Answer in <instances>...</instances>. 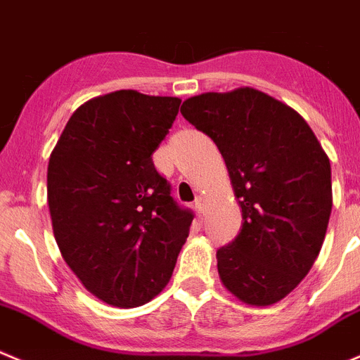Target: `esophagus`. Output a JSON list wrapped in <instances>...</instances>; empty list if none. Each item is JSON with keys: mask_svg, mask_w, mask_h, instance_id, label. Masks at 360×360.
I'll list each match as a JSON object with an SVG mask.
<instances>
[{"mask_svg": "<svg viewBox=\"0 0 360 360\" xmlns=\"http://www.w3.org/2000/svg\"><path fill=\"white\" fill-rule=\"evenodd\" d=\"M194 207H196L198 214L200 215H205V212H207V200L205 198H196V201H194Z\"/></svg>", "mask_w": 360, "mask_h": 360, "instance_id": "1", "label": "esophagus"}]
</instances>
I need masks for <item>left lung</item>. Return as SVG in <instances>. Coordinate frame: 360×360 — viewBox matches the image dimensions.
I'll use <instances>...</instances> for the list:
<instances>
[{"instance_id": "obj_1", "label": "left lung", "mask_w": 360, "mask_h": 360, "mask_svg": "<svg viewBox=\"0 0 360 360\" xmlns=\"http://www.w3.org/2000/svg\"><path fill=\"white\" fill-rule=\"evenodd\" d=\"M180 111L214 139L242 208L240 233L217 251L221 283L248 306H272L320 255L330 160L295 109L256 88L196 95Z\"/></svg>"}]
</instances>
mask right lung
I'll list each match as a JSON object with an SVG mask.
<instances>
[{
  "mask_svg": "<svg viewBox=\"0 0 360 360\" xmlns=\"http://www.w3.org/2000/svg\"><path fill=\"white\" fill-rule=\"evenodd\" d=\"M178 97L118 90L84 102L47 166L56 244L84 288L115 307H138L169 283L194 215L171 198L152 153Z\"/></svg>",
  "mask_w": 360,
  "mask_h": 360,
  "instance_id": "1",
  "label": "right lung"
}]
</instances>
